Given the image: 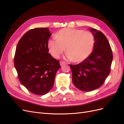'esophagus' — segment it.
Here are the masks:
<instances>
[{"label": "esophagus", "mask_w": 124, "mask_h": 124, "mask_svg": "<svg viewBox=\"0 0 124 124\" xmlns=\"http://www.w3.org/2000/svg\"><path fill=\"white\" fill-rule=\"evenodd\" d=\"M65 63V62H63V61H60V65H61V66H62L63 65H64Z\"/></svg>", "instance_id": "34e87169"}]
</instances>
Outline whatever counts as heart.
Returning <instances> with one entry per match:
<instances>
[{
  "label": "heart",
  "instance_id": "b5f03b06",
  "mask_svg": "<svg viewBox=\"0 0 124 124\" xmlns=\"http://www.w3.org/2000/svg\"><path fill=\"white\" fill-rule=\"evenodd\" d=\"M94 43L93 35L90 31L65 28L58 31L56 38L48 41V47L55 58H59L66 48V59L79 62L89 56Z\"/></svg>",
  "mask_w": 124,
  "mask_h": 124
}]
</instances>
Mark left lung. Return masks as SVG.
<instances>
[{
  "instance_id": "8db88e82",
  "label": "left lung",
  "mask_w": 124,
  "mask_h": 124,
  "mask_svg": "<svg viewBox=\"0 0 124 124\" xmlns=\"http://www.w3.org/2000/svg\"><path fill=\"white\" fill-rule=\"evenodd\" d=\"M94 36L93 51L88 58L76 65L70 64L72 82L81 91L88 92L100 87L111 72L113 54L109 42L101 31L89 28Z\"/></svg>"
}]
</instances>
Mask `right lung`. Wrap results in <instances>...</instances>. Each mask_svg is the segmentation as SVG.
Returning <instances> with one entry per match:
<instances>
[{"label": "right lung", "instance_id": "right-lung-1", "mask_svg": "<svg viewBox=\"0 0 124 124\" xmlns=\"http://www.w3.org/2000/svg\"><path fill=\"white\" fill-rule=\"evenodd\" d=\"M51 36L48 28L31 29L23 35L16 46L14 63L18 78L33 94L47 93L61 68L59 62L48 53Z\"/></svg>", "mask_w": 124, "mask_h": 124}]
</instances>
